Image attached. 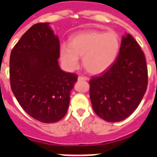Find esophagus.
Returning <instances> with one entry per match:
<instances>
[{"mask_svg":"<svg viewBox=\"0 0 157 157\" xmlns=\"http://www.w3.org/2000/svg\"><path fill=\"white\" fill-rule=\"evenodd\" d=\"M89 78L86 76H78V81H88Z\"/></svg>","mask_w":157,"mask_h":157,"instance_id":"obj_1","label":"esophagus"}]
</instances>
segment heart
<instances>
[{"mask_svg":"<svg viewBox=\"0 0 157 157\" xmlns=\"http://www.w3.org/2000/svg\"><path fill=\"white\" fill-rule=\"evenodd\" d=\"M119 50L120 40L117 34L90 30L72 36L69 45H62L60 58L69 70L76 68L79 58H83L86 71L91 74H100L112 66Z\"/></svg>","mask_w":157,"mask_h":157,"instance_id":"1","label":"heart"}]
</instances>
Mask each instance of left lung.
Here are the masks:
<instances>
[{
    "label": "left lung",
    "mask_w": 157,
    "mask_h": 157,
    "mask_svg": "<svg viewBox=\"0 0 157 157\" xmlns=\"http://www.w3.org/2000/svg\"><path fill=\"white\" fill-rule=\"evenodd\" d=\"M148 82L146 59L130 34L122 38L117 59L109 68L89 81L93 109L109 122L123 121L135 111Z\"/></svg>",
    "instance_id": "obj_1"
}]
</instances>
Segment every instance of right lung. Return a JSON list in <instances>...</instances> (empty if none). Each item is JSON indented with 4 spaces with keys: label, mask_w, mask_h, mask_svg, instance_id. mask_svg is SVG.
<instances>
[{
    "label": "right lung",
    "mask_w": 157,
    "mask_h": 157,
    "mask_svg": "<svg viewBox=\"0 0 157 157\" xmlns=\"http://www.w3.org/2000/svg\"><path fill=\"white\" fill-rule=\"evenodd\" d=\"M48 24L32 26L13 46L10 82L16 99L30 117L54 123L66 115L78 76L59 68L60 43Z\"/></svg>",
    "instance_id": "add662e5"
}]
</instances>
